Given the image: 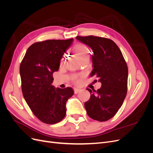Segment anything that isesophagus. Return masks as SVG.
Returning <instances> with one entry per match:
<instances>
[{"mask_svg":"<svg viewBox=\"0 0 153 153\" xmlns=\"http://www.w3.org/2000/svg\"><path fill=\"white\" fill-rule=\"evenodd\" d=\"M73 90H74V92H75V94H77L78 92L80 91V89H78V88H76V87L74 88Z\"/></svg>","mask_w":153,"mask_h":153,"instance_id":"34e87169","label":"esophagus"}]
</instances>
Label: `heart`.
Here are the masks:
<instances>
[{
    "label": "heart",
    "mask_w": 153,
    "mask_h": 153,
    "mask_svg": "<svg viewBox=\"0 0 153 153\" xmlns=\"http://www.w3.org/2000/svg\"><path fill=\"white\" fill-rule=\"evenodd\" d=\"M74 52L77 55L78 59H83V58H89V55L90 53L89 48H88L84 44H77L73 48ZM73 81L76 84H78L80 82V80L77 76H75L73 78Z\"/></svg>",
    "instance_id": "b5f03b06"
}]
</instances>
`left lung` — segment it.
Returning <instances> with one entry per match:
<instances>
[{"label":"left lung","instance_id":"obj_1","mask_svg":"<svg viewBox=\"0 0 153 153\" xmlns=\"http://www.w3.org/2000/svg\"><path fill=\"white\" fill-rule=\"evenodd\" d=\"M92 50L93 69L91 76H96L101 83L100 89L93 91L85 103L87 114L101 122L113 117L121 108L128 89L127 64L117 45L112 39L95 36L76 37Z\"/></svg>","mask_w":153,"mask_h":153}]
</instances>
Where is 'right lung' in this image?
<instances>
[{"instance_id":"1","label":"right lung","mask_w":153,"mask_h":153,"mask_svg":"<svg viewBox=\"0 0 153 153\" xmlns=\"http://www.w3.org/2000/svg\"><path fill=\"white\" fill-rule=\"evenodd\" d=\"M73 39H48L32 44L20 66L23 96L35 116L41 122L53 124L66 115L67 100L73 95L71 87L55 88L53 73Z\"/></svg>"}]
</instances>
